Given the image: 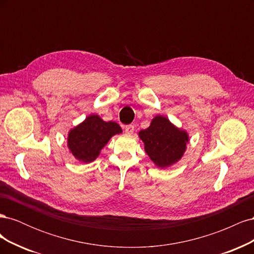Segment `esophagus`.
Returning a JSON list of instances; mask_svg holds the SVG:
<instances>
[{
	"label": "esophagus",
	"mask_w": 254,
	"mask_h": 254,
	"mask_svg": "<svg viewBox=\"0 0 254 254\" xmlns=\"http://www.w3.org/2000/svg\"><path fill=\"white\" fill-rule=\"evenodd\" d=\"M125 132L127 134H132L133 131H134V126L133 125H128V126H125Z\"/></svg>",
	"instance_id": "obj_1"
}]
</instances>
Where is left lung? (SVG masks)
<instances>
[{"instance_id":"obj_1","label":"left lung","mask_w":254,"mask_h":254,"mask_svg":"<svg viewBox=\"0 0 254 254\" xmlns=\"http://www.w3.org/2000/svg\"><path fill=\"white\" fill-rule=\"evenodd\" d=\"M144 149L156 166L165 168L174 165L183 157L190 137L186 130L176 127L162 115L151 120L148 128L139 132Z\"/></svg>"}]
</instances>
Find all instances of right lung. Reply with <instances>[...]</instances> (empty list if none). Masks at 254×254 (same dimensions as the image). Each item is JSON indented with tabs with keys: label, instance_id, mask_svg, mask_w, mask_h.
<instances>
[{
	"label": "right lung",
	"instance_id": "1",
	"mask_svg": "<svg viewBox=\"0 0 254 254\" xmlns=\"http://www.w3.org/2000/svg\"><path fill=\"white\" fill-rule=\"evenodd\" d=\"M123 132L115 122H105L97 114H91L67 134V148L76 160L91 163L115 134Z\"/></svg>",
	"mask_w": 254,
	"mask_h": 254
}]
</instances>
